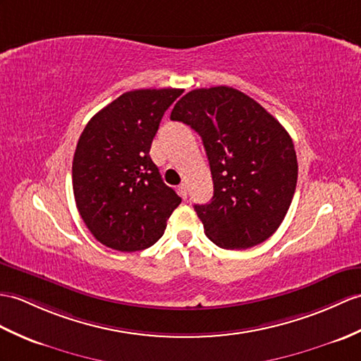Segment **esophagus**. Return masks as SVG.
<instances>
[{"label": "esophagus", "mask_w": 361, "mask_h": 361, "mask_svg": "<svg viewBox=\"0 0 361 361\" xmlns=\"http://www.w3.org/2000/svg\"><path fill=\"white\" fill-rule=\"evenodd\" d=\"M178 192H180V195H181V198H183V200H186V198H188V184H186V183H183V184H180V188H178Z\"/></svg>", "instance_id": "34e87169"}]
</instances>
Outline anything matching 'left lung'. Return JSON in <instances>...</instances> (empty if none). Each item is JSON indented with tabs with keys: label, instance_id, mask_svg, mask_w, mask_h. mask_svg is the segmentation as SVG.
<instances>
[{
	"label": "left lung",
	"instance_id": "1",
	"mask_svg": "<svg viewBox=\"0 0 361 361\" xmlns=\"http://www.w3.org/2000/svg\"><path fill=\"white\" fill-rule=\"evenodd\" d=\"M171 120L203 140L214 197L194 207L209 240L223 249H247L269 238L297 186V155L286 129L255 99L228 86L188 92Z\"/></svg>",
	"mask_w": 361,
	"mask_h": 361
}]
</instances>
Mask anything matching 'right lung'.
<instances>
[{"label": "right lung", "instance_id": "right-lung-1", "mask_svg": "<svg viewBox=\"0 0 361 361\" xmlns=\"http://www.w3.org/2000/svg\"><path fill=\"white\" fill-rule=\"evenodd\" d=\"M181 89H138L92 116L72 163L82 221L102 245L135 252L160 240L181 203L149 155L158 126Z\"/></svg>", "mask_w": 361, "mask_h": 361}]
</instances>
